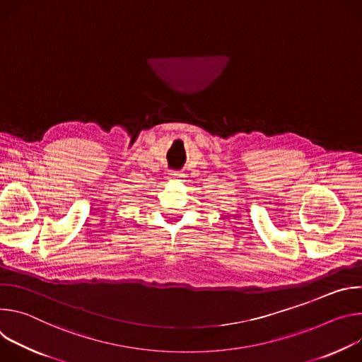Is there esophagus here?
<instances>
[{
    "instance_id": "obj_1",
    "label": "esophagus",
    "mask_w": 362,
    "mask_h": 362,
    "mask_svg": "<svg viewBox=\"0 0 362 362\" xmlns=\"http://www.w3.org/2000/svg\"><path fill=\"white\" fill-rule=\"evenodd\" d=\"M170 175H171L170 178H171V180H175V181H181V180L184 178V174H181V173H178V171H174V173H171Z\"/></svg>"
}]
</instances>
